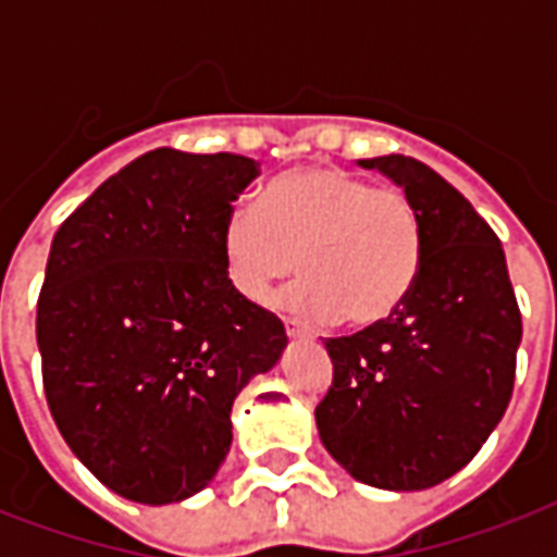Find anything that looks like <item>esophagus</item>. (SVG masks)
<instances>
[{
	"mask_svg": "<svg viewBox=\"0 0 557 557\" xmlns=\"http://www.w3.org/2000/svg\"><path fill=\"white\" fill-rule=\"evenodd\" d=\"M286 335L288 338H295V341H312L314 335L306 326H300L297 321H286Z\"/></svg>",
	"mask_w": 557,
	"mask_h": 557,
	"instance_id": "obj_1",
	"label": "esophagus"
}]
</instances>
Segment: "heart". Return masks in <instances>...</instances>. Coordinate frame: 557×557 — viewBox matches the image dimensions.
<instances>
[{"label": "heart", "mask_w": 557, "mask_h": 557, "mask_svg": "<svg viewBox=\"0 0 557 557\" xmlns=\"http://www.w3.org/2000/svg\"><path fill=\"white\" fill-rule=\"evenodd\" d=\"M227 286L265 304L280 280L304 274L286 304L306 318L367 330L387 323L413 295L424 262L419 210L396 187H372L332 164L288 170L222 222Z\"/></svg>", "instance_id": "b5f03b06"}]
</instances>
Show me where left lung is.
Returning a JSON list of instances; mask_svg holds the SVG:
<instances>
[{
  "label": "left lung",
  "instance_id": "obj_1",
  "mask_svg": "<svg viewBox=\"0 0 557 557\" xmlns=\"http://www.w3.org/2000/svg\"><path fill=\"white\" fill-rule=\"evenodd\" d=\"M358 164L413 201L424 262L387 323L323 341L332 387L314 419L356 480L419 492L466 468L503 419L523 323L500 239L457 187L407 156Z\"/></svg>",
  "mask_w": 557,
  "mask_h": 557
}]
</instances>
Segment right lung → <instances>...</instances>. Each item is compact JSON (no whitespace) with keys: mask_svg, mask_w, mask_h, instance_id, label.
<instances>
[{"mask_svg":"<svg viewBox=\"0 0 557 557\" xmlns=\"http://www.w3.org/2000/svg\"><path fill=\"white\" fill-rule=\"evenodd\" d=\"M260 164L152 150L54 234L37 304L42 387L74 457L126 500L164 506L213 480L239 389L277 364V314L227 286L222 222Z\"/></svg>","mask_w":557,"mask_h":557,"instance_id":"obj_1","label":"right lung"}]
</instances>
